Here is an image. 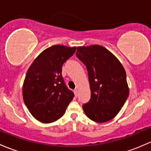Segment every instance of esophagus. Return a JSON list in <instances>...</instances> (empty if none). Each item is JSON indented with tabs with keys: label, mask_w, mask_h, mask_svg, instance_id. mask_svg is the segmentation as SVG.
Here are the masks:
<instances>
[{
	"label": "esophagus",
	"mask_w": 151,
	"mask_h": 151,
	"mask_svg": "<svg viewBox=\"0 0 151 151\" xmlns=\"http://www.w3.org/2000/svg\"><path fill=\"white\" fill-rule=\"evenodd\" d=\"M77 94H78V90L76 89V90H74V95H75V97L77 96Z\"/></svg>",
	"instance_id": "obj_1"
}]
</instances>
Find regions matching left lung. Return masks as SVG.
<instances>
[{"label":"left lung","mask_w":151,"mask_h":151,"mask_svg":"<svg viewBox=\"0 0 151 151\" xmlns=\"http://www.w3.org/2000/svg\"><path fill=\"white\" fill-rule=\"evenodd\" d=\"M76 55L86 66L91 91L90 101L82 106L84 112L93 122L110 121L129 96L124 68L111 52L99 45L77 47Z\"/></svg>","instance_id":"left-lung-1"}]
</instances>
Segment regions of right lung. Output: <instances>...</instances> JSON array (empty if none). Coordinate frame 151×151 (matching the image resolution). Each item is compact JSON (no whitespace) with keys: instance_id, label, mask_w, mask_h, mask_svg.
I'll list each match as a JSON object with an SVG mask.
<instances>
[{"instance_id":"right-lung-1","label":"right lung","mask_w":151,"mask_h":151,"mask_svg":"<svg viewBox=\"0 0 151 151\" xmlns=\"http://www.w3.org/2000/svg\"><path fill=\"white\" fill-rule=\"evenodd\" d=\"M77 47L55 45L44 50L30 65L22 87L24 102L32 115L42 123H51L64 114L74 93L65 85L63 63Z\"/></svg>"}]
</instances>
